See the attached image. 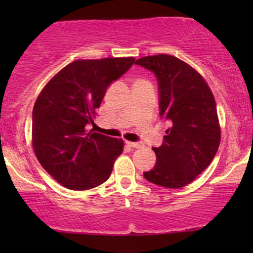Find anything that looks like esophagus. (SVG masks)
Masks as SVG:
<instances>
[{"label":"esophagus","instance_id":"34e87169","mask_svg":"<svg viewBox=\"0 0 253 253\" xmlns=\"http://www.w3.org/2000/svg\"><path fill=\"white\" fill-rule=\"evenodd\" d=\"M127 145L130 147H134V149H140V147L144 146V144L141 143H133V141H127Z\"/></svg>","mask_w":253,"mask_h":253}]
</instances>
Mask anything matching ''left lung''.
Here are the masks:
<instances>
[{"instance_id":"1","label":"left lung","mask_w":253,"mask_h":253,"mask_svg":"<svg viewBox=\"0 0 253 253\" xmlns=\"http://www.w3.org/2000/svg\"><path fill=\"white\" fill-rule=\"evenodd\" d=\"M135 64L155 72L161 118L170 124L157 163L144 177L165 188L188 185L213 161L221 139L216 103L207 82L189 64L170 54L139 58Z\"/></svg>"}]
</instances>
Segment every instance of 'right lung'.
I'll return each mask as SVG.
<instances>
[{"instance_id": "obj_1", "label": "right lung", "mask_w": 253, "mask_h": 253, "mask_svg": "<svg viewBox=\"0 0 253 253\" xmlns=\"http://www.w3.org/2000/svg\"><path fill=\"white\" fill-rule=\"evenodd\" d=\"M133 57L78 59L40 91L33 107L32 146L42 167L63 187L86 190L109 178L123 139L86 130L106 90L134 63Z\"/></svg>"}]
</instances>
